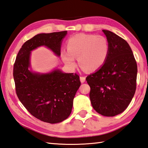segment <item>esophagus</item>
<instances>
[{
    "instance_id": "obj_1",
    "label": "esophagus",
    "mask_w": 148,
    "mask_h": 148,
    "mask_svg": "<svg viewBox=\"0 0 148 148\" xmlns=\"http://www.w3.org/2000/svg\"><path fill=\"white\" fill-rule=\"evenodd\" d=\"M80 81H81L82 83H84L85 82V77L84 76L80 77Z\"/></svg>"
}]
</instances>
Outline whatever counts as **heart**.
Masks as SVG:
<instances>
[{
    "mask_svg": "<svg viewBox=\"0 0 148 148\" xmlns=\"http://www.w3.org/2000/svg\"><path fill=\"white\" fill-rule=\"evenodd\" d=\"M67 50L61 52V58L66 65L74 66L75 58H77L79 65L83 68L88 71H95L106 63L110 46L105 36L79 34L69 39Z\"/></svg>",
    "mask_w": 148,
    "mask_h": 148,
    "instance_id": "b5f03b06",
    "label": "heart"
}]
</instances>
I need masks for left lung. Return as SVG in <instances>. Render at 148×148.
Returning a JSON list of instances; mask_svg holds the SVG:
<instances>
[{
  "mask_svg": "<svg viewBox=\"0 0 148 148\" xmlns=\"http://www.w3.org/2000/svg\"><path fill=\"white\" fill-rule=\"evenodd\" d=\"M108 40L107 60L100 69L86 77L90 100L95 111L114 116L128 107L135 93L137 65L127 41L113 32L102 30Z\"/></svg>",
  "mask_w": 148,
  "mask_h": 148,
  "instance_id": "1",
  "label": "left lung"
}]
</instances>
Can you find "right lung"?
I'll return each instance as SVG.
<instances>
[{
  "label": "right lung",
  "mask_w": 148,
  "mask_h": 148,
  "mask_svg": "<svg viewBox=\"0 0 148 148\" xmlns=\"http://www.w3.org/2000/svg\"><path fill=\"white\" fill-rule=\"evenodd\" d=\"M67 31L39 34L23 44L13 65V78L18 98L32 116L42 122L56 123L71 114L75 95L81 85L77 74L55 70L40 74L29 71L32 50L46 46L61 55L62 39Z\"/></svg>",
  "instance_id": "obj_1"
}]
</instances>
